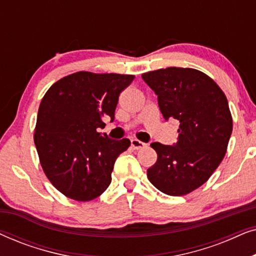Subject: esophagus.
I'll use <instances>...</instances> for the list:
<instances>
[{
	"instance_id": "esophagus-1",
	"label": "esophagus",
	"mask_w": 256,
	"mask_h": 256,
	"mask_svg": "<svg viewBox=\"0 0 256 256\" xmlns=\"http://www.w3.org/2000/svg\"><path fill=\"white\" fill-rule=\"evenodd\" d=\"M132 146L134 149H141V148H144V146H146L144 142H142V141H140V140H138V138H132Z\"/></svg>"
}]
</instances>
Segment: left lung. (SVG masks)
Returning <instances> with one entry per match:
<instances>
[{
    "instance_id": "1",
    "label": "left lung",
    "mask_w": 256,
    "mask_h": 256,
    "mask_svg": "<svg viewBox=\"0 0 256 256\" xmlns=\"http://www.w3.org/2000/svg\"><path fill=\"white\" fill-rule=\"evenodd\" d=\"M166 120L180 121L174 146L152 142L157 160L146 170L155 188L184 196L202 186L225 156L233 122L226 96L198 70L168 68L143 73Z\"/></svg>"
}]
</instances>
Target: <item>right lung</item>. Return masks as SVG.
<instances>
[{
  "mask_svg": "<svg viewBox=\"0 0 256 256\" xmlns=\"http://www.w3.org/2000/svg\"><path fill=\"white\" fill-rule=\"evenodd\" d=\"M134 76L76 72L54 84L40 104L34 141L40 166L66 197L88 202L110 186L114 163L130 146L112 140L104 116L114 121L118 96Z\"/></svg>",
  "mask_w": 256,
  "mask_h": 256,
  "instance_id": "1",
  "label": "right lung"
}]
</instances>
